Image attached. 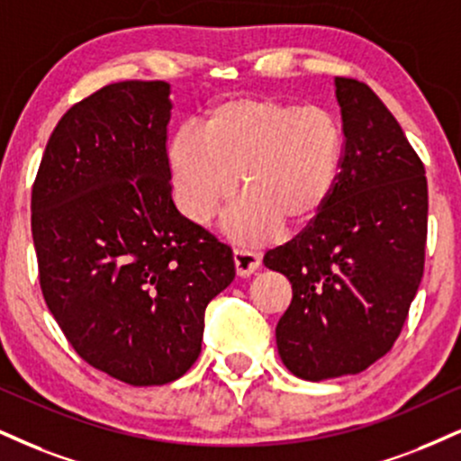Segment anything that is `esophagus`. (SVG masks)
<instances>
[{
  "mask_svg": "<svg viewBox=\"0 0 461 461\" xmlns=\"http://www.w3.org/2000/svg\"><path fill=\"white\" fill-rule=\"evenodd\" d=\"M232 258H235V269L240 277H249L260 267L258 254L246 252V249H235V252H232Z\"/></svg>",
  "mask_w": 461,
  "mask_h": 461,
  "instance_id": "obj_1",
  "label": "esophagus"
}]
</instances>
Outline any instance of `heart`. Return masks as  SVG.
Returning a JSON list of instances; mask_svg holds the SVG:
<instances>
[{
  "instance_id": "b5f03b06",
  "label": "heart",
  "mask_w": 461,
  "mask_h": 461,
  "mask_svg": "<svg viewBox=\"0 0 461 461\" xmlns=\"http://www.w3.org/2000/svg\"><path fill=\"white\" fill-rule=\"evenodd\" d=\"M344 158L339 119L322 106L235 95L209 106L201 132L170 136L167 162L175 201L194 224H207L235 194L221 229L230 240L260 246L308 224L327 207Z\"/></svg>"
}]
</instances>
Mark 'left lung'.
<instances>
[{"label": "left lung", "mask_w": 461, "mask_h": 461, "mask_svg": "<svg viewBox=\"0 0 461 461\" xmlns=\"http://www.w3.org/2000/svg\"><path fill=\"white\" fill-rule=\"evenodd\" d=\"M344 158L327 207L265 267L293 284L276 327L282 363L321 383L359 374L404 327L423 277L428 179L404 130L366 83L335 77Z\"/></svg>", "instance_id": "obj_1"}]
</instances>
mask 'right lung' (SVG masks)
<instances>
[{
  "instance_id": "obj_1",
  "label": "right lung",
  "mask_w": 461,
  "mask_h": 461,
  "mask_svg": "<svg viewBox=\"0 0 461 461\" xmlns=\"http://www.w3.org/2000/svg\"><path fill=\"white\" fill-rule=\"evenodd\" d=\"M170 109L164 81L106 85L59 119L32 190L50 314L89 366L132 387L184 376L204 308L235 277L230 248L173 203Z\"/></svg>"
}]
</instances>
